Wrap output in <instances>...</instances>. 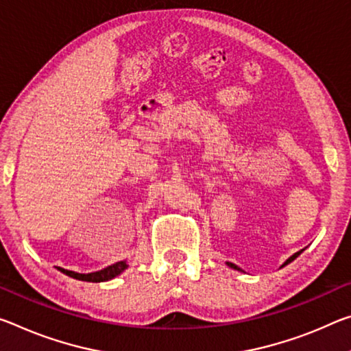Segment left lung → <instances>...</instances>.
I'll return each mask as SVG.
<instances>
[{
    "instance_id": "1",
    "label": "left lung",
    "mask_w": 351,
    "mask_h": 351,
    "mask_svg": "<svg viewBox=\"0 0 351 351\" xmlns=\"http://www.w3.org/2000/svg\"><path fill=\"white\" fill-rule=\"evenodd\" d=\"M302 253H303V250H300V252H297V253H293V254L291 256V258H289V259H286V263L281 265V269H282V267H286L287 264H291V263H292V261H295V259L298 258V256H300V254H302ZM226 265H228V267H231V269H234V270H239V271H243V270L241 269V267H237L236 264H232V263H226Z\"/></svg>"
}]
</instances>
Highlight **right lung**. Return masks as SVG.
<instances>
[{
  "label": "right lung",
  "instance_id": "add662e5",
  "mask_svg": "<svg viewBox=\"0 0 351 351\" xmlns=\"http://www.w3.org/2000/svg\"><path fill=\"white\" fill-rule=\"evenodd\" d=\"M128 269V263L126 261H119V263H115L112 265H108L106 269L103 270H98V271H92V274H77V271L73 270H65L62 267H58V270L62 271L64 275L70 276V278H75V280H80V281H88V282H103V281H109L112 280V278L119 276L121 271H125Z\"/></svg>",
  "mask_w": 351,
  "mask_h": 351
}]
</instances>
